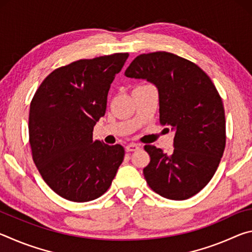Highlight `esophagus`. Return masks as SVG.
Instances as JSON below:
<instances>
[{
  "label": "esophagus",
  "mask_w": 252,
  "mask_h": 252,
  "mask_svg": "<svg viewBox=\"0 0 252 252\" xmlns=\"http://www.w3.org/2000/svg\"><path fill=\"white\" fill-rule=\"evenodd\" d=\"M139 146L138 144H135V143H130V144H127V146L126 147V152H132V151H136V150H139Z\"/></svg>",
  "instance_id": "34e87169"
}]
</instances>
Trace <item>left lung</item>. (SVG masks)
Here are the masks:
<instances>
[{
	"label": "left lung",
	"mask_w": 252,
	"mask_h": 252,
	"mask_svg": "<svg viewBox=\"0 0 252 252\" xmlns=\"http://www.w3.org/2000/svg\"><path fill=\"white\" fill-rule=\"evenodd\" d=\"M125 74L156 85L160 123L174 132L170 155L144 146L147 183L163 198L189 199L211 180L224 151V109L215 84L197 64L169 52L139 55Z\"/></svg>",
	"instance_id": "left-lung-1"
}]
</instances>
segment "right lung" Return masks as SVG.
<instances>
[{
    "label": "right lung",
    "instance_id": "obj_1",
    "mask_svg": "<svg viewBox=\"0 0 252 252\" xmlns=\"http://www.w3.org/2000/svg\"><path fill=\"white\" fill-rule=\"evenodd\" d=\"M129 54L79 60L50 73L34 94L29 116L32 157L60 197L87 202L109 189L125 158L120 144L93 141L105 114L110 85Z\"/></svg>",
    "mask_w": 252,
    "mask_h": 252
}]
</instances>
